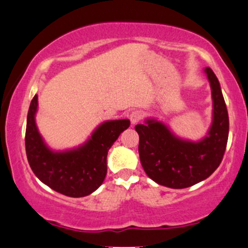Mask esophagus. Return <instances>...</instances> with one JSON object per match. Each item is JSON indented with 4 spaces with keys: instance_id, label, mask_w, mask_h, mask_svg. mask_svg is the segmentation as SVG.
I'll return each mask as SVG.
<instances>
[{
    "instance_id": "esophagus-1",
    "label": "esophagus",
    "mask_w": 248,
    "mask_h": 248,
    "mask_svg": "<svg viewBox=\"0 0 248 248\" xmlns=\"http://www.w3.org/2000/svg\"><path fill=\"white\" fill-rule=\"evenodd\" d=\"M143 118H144V114H143L141 111H134L132 112V114H130V121H132V124H134L141 121Z\"/></svg>"
}]
</instances>
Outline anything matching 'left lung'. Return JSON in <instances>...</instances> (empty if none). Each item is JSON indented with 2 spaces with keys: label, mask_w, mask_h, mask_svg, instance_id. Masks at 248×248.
I'll list each match as a JSON object with an SVG mask.
<instances>
[{
  "label": "left lung",
  "mask_w": 248,
  "mask_h": 248,
  "mask_svg": "<svg viewBox=\"0 0 248 248\" xmlns=\"http://www.w3.org/2000/svg\"><path fill=\"white\" fill-rule=\"evenodd\" d=\"M214 101V120L205 139L198 143L178 139L160 122L136 124L141 164L150 179L170 188H186L210 177L224 156L229 115L218 79L205 68Z\"/></svg>",
  "instance_id": "8db88e82"
}]
</instances>
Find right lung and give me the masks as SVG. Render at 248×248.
Wrapping results in <instances>:
<instances>
[{
	"label": "right lung",
	"instance_id": "add662e5",
	"mask_svg": "<svg viewBox=\"0 0 248 248\" xmlns=\"http://www.w3.org/2000/svg\"><path fill=\"white\" fill-rule=\"evenodd\" d=\"M37 106L38 97L34 95L29 108L25 132L26 156L32 171L45 185L70 198H82L94 192L106 177L109 148L129 127L130 121L124 119L104 122L80 148L53 153L44 144L35 126Z\"/></svg>",
	"mask_w": 248,
	"mask_h": 248
}]
</instances>
